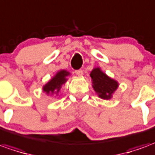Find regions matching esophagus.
<instances>
[{"instance_id":"1","label":"esophagus","mask_w":155,"mask_h":155,"mask_svg":"<svg viewBox=\"0 0 155 155\" xmlns=\"http://www.w3.org/2000/svg\"><path fill=\"white\" fill-rule=\"evenodd\" d=\"M75 74H77L78 76H81V75L83 74V71H82V70H75Z\"/></svg>"}]
</instances>
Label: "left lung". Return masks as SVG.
Listing matches in <instances>:
<instances>
[{
	"label": "left lung",
	"mask_w": 155,
	"mask_h": 155,
	"mask_svg": "<svg viewBox=\"0 0 155 155\" xmlns=\"http://www.w3.org/2000/svg\"><path fill=\"white\" fill-rule=\"evenodd\" d=\"M92 86L99 97L104 100L111 99L113 92L118 87V83L103 73L100 68H95L91 73Z\"/></svg>",
	"instance_id": "8db88e82"
}]
</instances>
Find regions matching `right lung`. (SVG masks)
<instances>
[{"label": "right lung", "instance_id": "1", "mask_svg": "<svg viewBox=\"0 0 155 155\" xmlns=\"http://www.w3.org/2000/svg\"><path fill=\"white\" fill-rule=\"evenodd\" d=\"M70 73L66 70H60L57 74H55L52 80L48 82L46 85H44V92L47 94H54V93H58L59 90L61 88L62 85H64L66 82V76H68Z\"/></svg>", "mask_w": 155, "mask_h": 155}]
</instances>
